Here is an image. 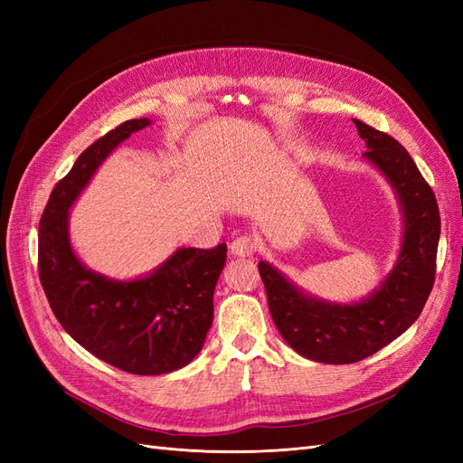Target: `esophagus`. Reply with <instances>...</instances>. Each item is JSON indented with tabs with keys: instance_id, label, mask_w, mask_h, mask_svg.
Returning a JSON list of instances; mask_svg holds the SVG:
<instances>
[{
	"instance_id": "obj_1",
	"label": "esophagus",
	"mask_w": 463,
	"mask_h": 463,
	"mask_svg": "<svg viewBox=\"0 0 463 463\" xmlns=\"http://www.w3.org/2000/svg\"><path fill=\"white\" fill-rule=\"evenodd\" d=\"M255 249H257V243H255L253 237H249V235L237 237V240H233L230 243V250H232V255H235V257H250L255 253Z\"/></svg>"
}]
</instances>
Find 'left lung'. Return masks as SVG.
<instances>
[{
  "label": "left lung",
  "instance_id": "obj_1",
  "mask_svg": "<svg viewBox=\"0 0 463 463\" xmlns=\"http://www.w3.org/2000/svg\"><path fill=\"white\" fill-rule=\"evenodd\" d=\"M354 123L367 146L363 158L381 172L400 204L403 230L392 270L367 298L335 303L307 293L270 262H259L269 309L282 338L301 357L328 365L365 359L413 325L434 284L440 237L437 199L410 152L371 125Z\"/></svg>",
  "mask_w": 463,
  "mask_h": 463
}]
</instances>
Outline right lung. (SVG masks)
<instances>
[{
	"label": "right lung",
	"instance_id": "add662e5",
	"mask_svg": "<svg viewBox=\"0 0 463 463\" xmlns=\"http://www.w3.org/2000/svg\"><path fill=\"white\" fill-rule=\"evenodd\" d=\"M150 123L125 121L82 152L53 187L38 230L40 282L55 318L87 352L131 374H165L199 355L213 326L214 288L228 250L226 243L179 247L133 279L94 272L77 257L69 210L109 154Z\"/></svg>",
	"mask_w": 463,
	"mask_h": 463
}]
</instances>
